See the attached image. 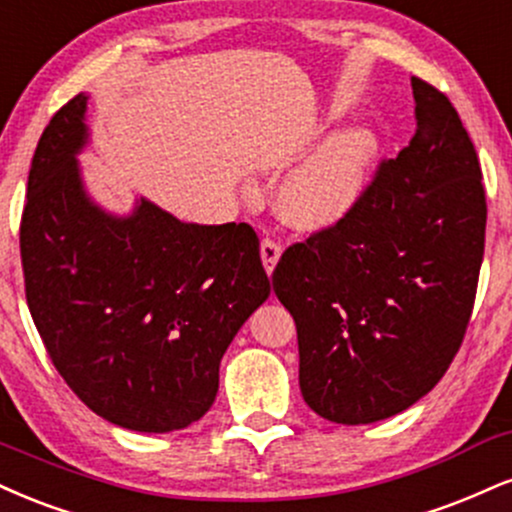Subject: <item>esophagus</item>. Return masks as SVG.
<instances>
[{"label": "esophagus", "instance_id": "1", "mask_svg": "<svg viewBox=\"0 0 512 512\" xmlns=\"http://www.w3.org/2000/svg\"><path fill=\"white\" fill-rule=\"evenodd\" d=\"M260 255H262V264H264V272L269 276L274 274V267L279 264V257H281V245L276 243V240H262L260 245Z\"/></svg>", "mask_w": 512, "mask_h": 512}]
</instances>
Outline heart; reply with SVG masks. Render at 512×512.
<instances>
[{
	"instance_id": "1",
	"label": "heart",
	"mask_w": 512,
	"mask_h": 512,
	"mask_svg": "<svg viewBox=\"0 0 512 512\" xmlns=\"http://www.w3.org/2000/svg\"><path fill=\"white\" fill-rule=\"evenodd\" d=\"M379 157L372 128L353 126L331 135L291 176L276 197L279 217L298 231H326L353 212Z\"/></svg>"
}]
</instances>
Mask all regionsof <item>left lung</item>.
<instances>
[{"instance_id":"obj_1","label":"left lung","mask_w":512,"mask_h":512,"mask_svg":"<svg viewBox=\"0 0 512 512\" xmlns=\"http://www.w3.org/2000/svg\"><path fill=\"white\" fill-rule=\"evenodd\" d=\"M417 128L353 212L276 264L298 329L300 391L336 424H372L439 384L463 343L484 257L477 152L448 97L412 78Z\"/></svg>"}]
</instances>
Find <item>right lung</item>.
Returning a JSON list of instances; mask_svg holds the SVG:
<instances>
[{"instance_id": "add662e5", "label": "right lung", "mask_w": 512, "mask_h": 512, "mask_svg": "<svg viewBox=\"0 0 512 512\" xmlns=\"http://www.w3.org/2000/svg\"><path fill=\"white\" fill-rule=\"evenodd\" d=\"M88 95L52 116L21 219L26 298L54 367L116 427L166 434L212 408L219 362L269 298L248 224H188L147 197L107 212L85 188Z\"/></svg>"}]
</instances>
